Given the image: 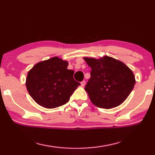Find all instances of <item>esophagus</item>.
<instances>
[{
    "mask_svg": "<svg viewBox=\"0 0 155 155\" xmlns=\"http://www.w3.org/2000/svg\"><path fill=\"white\" fill-rule=\"evenodd\" d=\"M85 81H82V82H81V86H82V87H84V85H85Z\"/></svg>",
    "mask_w": 155,
    "mask_h": 155,
    "instance_id": "1",
    "label": "esophagus"
}]
</instances>
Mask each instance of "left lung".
<instances>
[{"label":"left lung","instance_id":"obj_1","mask_svg":"<svg viewBox=\"0 0 155 155\" xmlns=\"http://www.w3.org/2000/svg\"><path fill=\"white\" fill-rule=\"evenodd\" d=\"M84 59L91 67V78L84 88L91 102L104 109L123 104L135 84L132 71L123 62L110 56Z\"/></svg>","mask_w":155,"mask_h":155}]
</instances>
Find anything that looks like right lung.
<instances>
[{
	"instance_id": "obj_1",
	"label": "right lung",
	"mask_w": 155,
	"mask_h": 155,
	"mask_svg": "<svg viewBox=\"0 0 155 155\" xmlns=\"http://www.w3.org/2000/svg\"><path fill=\"white\" fill-rule=\"evenodd\" d=\"M68 62L58 57L38 62L29 71L26 86L34 101L45 108H55L67 104L79 82L73 79Z\"/></svg>"
}]
</instances>
